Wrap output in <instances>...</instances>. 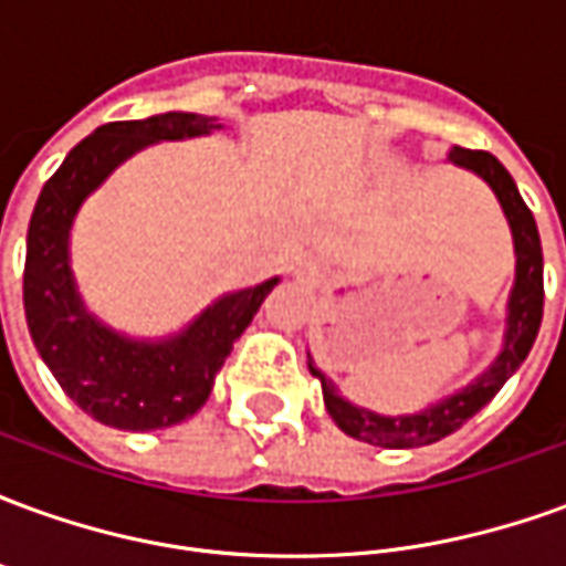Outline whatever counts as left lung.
<instances>
[{
    "label": "left lung",
    "mask_w": 566,
    "mask_h": 566,
    "mask_svg": "<svg viewBox=\"0 0 566 566\" xmlns=\"http://www.w3.org/2000/svg\"><path fill=\"white\" fill-rule=\"evenodd\" d=\"M449 160L470 169L479 178H485L491 190H494V197L500 199V206H503L506 221H510L512 242H515V284H512L510 306H506L503 352L479 379L470 381L458 394L427 406L424 412H418V416L397 418L376 416L369 409L348 403L345 397H339L336 385L308 360L312 376L321 379L324 406H327L333 421L339 424V430H345L348 437L364 439L369 446H381V449H418V446H430V442H439L442 437L461 430L479 409H485L494 400V394L506 385L512 373L522 367L524 357L531 355V348H534L539 321H543V300H546L543 296V245H539L534 214L524 206L512 175L488 150L451 148Z\"/></svg>",
    "instance_id": "obj_1"
}]
</instances>
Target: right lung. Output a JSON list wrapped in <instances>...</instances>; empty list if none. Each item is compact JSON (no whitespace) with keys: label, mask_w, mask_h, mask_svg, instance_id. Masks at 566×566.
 Masks as SVG:
<instances>
[{"label":"right lung","mask_w":566,"mask_h":566,"mask_svg":"<svg viewBox=\"0 0 566 566\" xmlns=\"http://www.w3.org/2000/svg\"><path fill=\"white\" fill-rule=\"evenodd\" d=\"M211 129H221L214 117L187 112L105 124L69 150L32 209L23 266L30 336L60 388L99 424L160 430L197 416L233 343L279 284L270 279L221 296L187 331L160 343H139L99 324L75 291L69 230L81 202L150 142L190 139Z\"/></svg>","instance_id":"add662e5"}]
</instances>
